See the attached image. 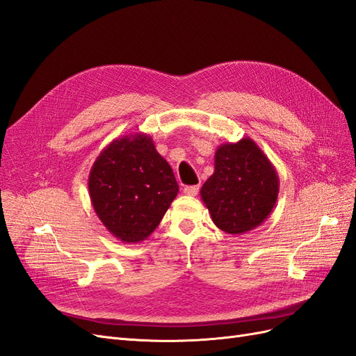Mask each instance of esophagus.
I'll return each mask as SVG.
<instances>
[{"label":"esophagus","mask_w":356,"mask_h":356,"mask_svg":"<svg viewBox=\"0 0 356 356\" xmlns=\"http://www.w3.org/2000/svg\"><path fill=\"white\" fill-rule=\"evenodd\" d=\"M182 191H184V195L187 196H196L199 193V186H186Z\"/></svg>","instance_id":"1"}]
</instances>
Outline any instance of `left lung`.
Segmentation results:
<instances>
[{
  "label": "left lung",
  "mask_w": 356,
  "mask_h": 356,
  "mask_svg": "<svg viewBox=\"0 0 356 356\" xmlns=\"http://www.w3.org/2000/svg\"><path fill=\"white\" fill-rule=\"evenodd\" d=\"M213 159V174L200 190L213 224L229 234H243L261 225L279 195L272 161L248 136L221 144Z\"/></svg>",
  "instance_id": "left-lung-1"
}]
</instances>
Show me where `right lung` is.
Returning <instances> with one entry per match:
<instances>
[{"instance_id": "right-lung-1", "label": "right lung", "mask_w": 356, "mask_h": 356, "mask_svg": "<svg viewBox=\"0 0 356 356\" xmlns=\"http://www.w3.org/2000/svg\"><path fill=\"white\" fill-rule=\"evenodd\" d=\"M88 186L98 218L124 243L145 241L179 190L153 138L141 132L106 145L95 160Z\"/></svg>"}]
</instances>
